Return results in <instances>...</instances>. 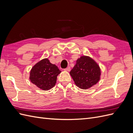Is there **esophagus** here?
<instances>
[{
	"instance_id": "esophagus-1",
	"label": "esophagus",
	"mask_w": 133,
	"mask_h": 133,
	"mask_svg": "<svg viewBox=\"0 0 133 133\" xmlns=\"http://www.w3.org/2000/svg\"><path fill=\"white\" fill-rule=\"evenodd\" d=\"M64 70H65V71H69L70 70V66H68V67H67L66 68H65V69H64Z\"/></svg>"
}]
</instances>
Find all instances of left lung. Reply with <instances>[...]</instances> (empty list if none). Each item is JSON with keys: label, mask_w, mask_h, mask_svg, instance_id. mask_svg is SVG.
Instances as JSON below:
<instances>
[{"label": "left lung", "mask_w": 133, "mask_h": 133, "mask_svg": "<svg viewBox=\"0 0 133 133\" xmlns=\"http://www.w3.org/2000/svg\"><path fill=\"white\" fill-rule=\"evenodd\" d=\"M76 85L82 89H87L97 83L101 74L99 66L93 59L83 56L70 72Z\"/></svg>", "instance_id": "8db88e82"}]
</instances>
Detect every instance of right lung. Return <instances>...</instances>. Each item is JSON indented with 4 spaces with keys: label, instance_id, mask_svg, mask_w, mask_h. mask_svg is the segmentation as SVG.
I'll return each instance as SVG.
<instances>
[{
    "label": "right lung",
    "instance_id": "add662e5",
    "mask_svg": "<svg viewBox=\"0 0 133 133\" xmlns=\"http://www.w3.org/2000/svg\"><path fill=\"white\" fill-rule=\"evenodd\" d=\"M57 66L51 64L48 59H44L32 68L30 80L32 83L43 90H48L54 87L57 76L60 73Z\"/></svg>",
    "mask_w": 133,
    "mask_h": 133
}]
</instances>
